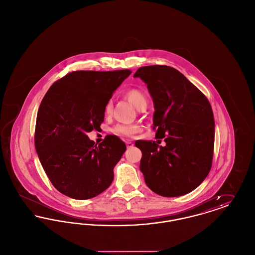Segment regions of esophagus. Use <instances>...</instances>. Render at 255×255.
<instances>
[{"mask_svg":"<svg viewBox=\"0 0 255 255\" xmlns=\"http://www.w3.org/2000/svg\"><path fill=\"white\" fill-rule=\"evenodd\" d=\"M126 145L128 148H131V147H133V143L132 141H130V140H128V141H126Z\"/></svg>","mask_w":255,"mask_h":255,"instance_id":"obj_1","label":"esophagus"}]
</instances>
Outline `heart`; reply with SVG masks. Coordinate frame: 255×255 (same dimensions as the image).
<instances>
[{
  "label": "heart",
  "instance_id": "1",
  "mask_svg": "<svg viewBox=\"0 0 255 255\" xmlns=\"http://www.w3.org/2000/svg\"><path fill=\"white\" fill-rule=\"evenodd\" d=\"M124 97L137 110L141 109L147 105V98L142 91L132 88L125 92ZM112 111V102L109 101L105 107V113L110 114ZM139 131V126L136 124H121L114 128V132L121 135H133Z\"/></svg>",
  "mask_w": 255,
  "mask_h": 255
}]
</instances>
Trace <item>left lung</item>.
I'll return each mask as SVG.
<instances>
[{
	"label": "left lung",
	"instance_id": "left-lung-1",
	"mask_svg": "<svg viewBox=\"0 0 255 255\" xmlns=\"http://www.w3.org/2000/svg\"><path fill=\"white\" fill-rule=\"evenodd\" d=\"M139 77L154 102L153 129L165 146L136 140L142 152L139 169L147 186L163 197H179L197 188L213 158L215 122L206 96L182 73L168 66L139 68Z\"/></svg>",
	"mask_w": 255,
	"mask_h": 255
}]
</instances>
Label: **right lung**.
<instances>
[{"instance_id":"add662e5","label":"right lung","mask_w":255,"mask_h":255,"mask_svg":"<svg viewBox=\"0 0 255 255\" xmlns=\"http://www.w3.org/2000/svg\"><path fill=\"white\" fill-rule=\"evenodd\" d=\"M131 73L73 72L45 95L37 114L35 148L49 181L62 194L87 200L111 185L126 145L113 134L97 145L87 133L100 128L113 93Z\"/></svg>"}]
</instances>
